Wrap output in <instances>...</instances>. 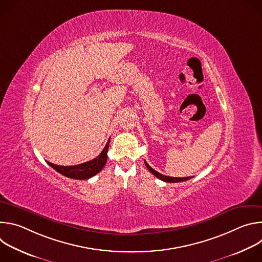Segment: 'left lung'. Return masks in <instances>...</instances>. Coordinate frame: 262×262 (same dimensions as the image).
Here are the masks:
<instances>
[{"label": "left lung", "mask_w": 262, "mask_h": 262, "mask_svg": "<svg viewBox=\"0 0 262 262\" xmlns=\"http://www.w3.org/2000/svg\"><path fill=\"white\" fill-rule=\"evenodd\" d=\"M145 165H146L147 169L150 171L156 177H158L159 179H161L163 181H166V182H180V181H185V180L192 178V176H190V177H170V176H166V175H163V174L159 173L158 171L154 170L150 166L147 164V162H145Z\"/></svg>", "instance_id": "1"}]
</instances>
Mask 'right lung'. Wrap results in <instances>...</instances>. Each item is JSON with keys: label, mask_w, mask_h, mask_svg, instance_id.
<instances>
[{"label": "right lung", "mask_w": 262, "mask_h": 262, "mask_svg": "<svg viewBox=\"0 0 262 262\" xmlns=\"http://www.w3.org/2000/svg\"><path fill=\"white\" fill-rule=\"evenodd\" d=\"M108 143L110 140L107 141L105 147L103 148V150L100 152V155L84 164L76 165V166H58L55 164H52L48 162V164L55 169L57 172L60 174L72 178V179H89L96 175L101 169L104 167L106 160H107V149H108Z\"/></svg>", "instance_id": "add662e5"}]
</instances>
